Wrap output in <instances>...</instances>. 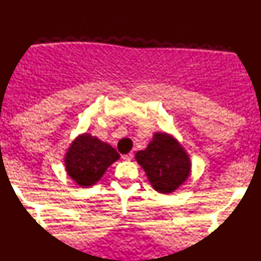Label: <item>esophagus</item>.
I'll return each instance as SVG.
<instances>
[{
  "instance_id": "1",
  "label": "esophagus",
  "mask_w": 261,
  "mask_h": 261,
  "mask_svg": "<svg viewBox=\"0 0 261 261\" xmlns=\"http://www.w3.org/2000/svg\"><path fill=\"white\" fill-rule=\"evenodd\" d=\"M123 159L126 160V161H130L134 159V153H128V154H125L123 155Z\"/></svg>"
}]
</instances>
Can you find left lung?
Here are the masks:
<instances>
[{
    "instance_id": "left-lung-1",
    "label": "left lung",
    "mask_w": 261,
    "mask_h": 261,
    "mask_svg": "<svg viewBox=\"0 0 261 261\" xmlns=\"http://www.w3.org/2000/svg\"><path fill=\"white\" fill-rule=\"evenodd\" d=\"M136 160L154 189L163 194L176 190L190 173L186 151L166 134H155L147 149L137 151Z\"/></svg>"
}]
</instances>
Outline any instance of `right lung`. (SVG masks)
Returning <instances> with one entry per match:
<instances>
[{"label": "right lung", "instance_id": "right-lung-1", "mask_svg": "<svg viewBox=\"0 0 261 261\" xmlns=\"http://www.w3.org/2000/svg\"><path fill=\"white\" fill-rule=\"evenodd\" d=\"M118 159L119 154L113 147L85 134L72 143L66 154L65 165L74 182L81 187H90Z\"/></svg>", "mask_w": 261, "mask_h": 261}]
</instances>
